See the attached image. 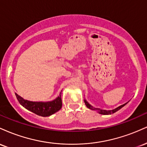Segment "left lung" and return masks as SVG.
<instances>
[{"label": "left lung", "mask_w": 147, "mask_h": 147, "mask_svg": "<svg viewBox=\"0 0 147 147\" xmlns=\"http://www.w3.org/2000/svg\"><path fill=\"white\" fill-rule=\"evenodd\" d=\"M84 102H85L86 106L88 108V109H92V110H97V111H98V112L99 113H100V114H102V115H111V114L117 112V111H119V109H122V108L123 107V106H125L126 104H126H123V105L120 106H119V107H117V108H116L115 109H113V110H111V111H106V110H102V109H94V108L92 107V106H90V104H89L88 103V102H86V100H84Z\"/></svg>", "instance_id": "left-lung-1"}]
</instances>
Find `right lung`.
<instances>
[{"label":"right lung","instance_id":"obj_1","mask_svg":"<svg viewBox=\"0 0 147 147\" xmlns=\"http://www.w3.org/2000/svg\"><path fill=\"white\" fill-rule=\"evenodd\" d=\"M61 92H60L59 96L57 99L52 102H30V101L25 100L22 98L18 94L15 93V95L16 96L18 102L25 109L34 113L38 115L42 116V117H47V116H50L54 114L61 109L62 101L61 97Z\"/></svg>","mask_w":147,"mask_h":147}]
</instances>
